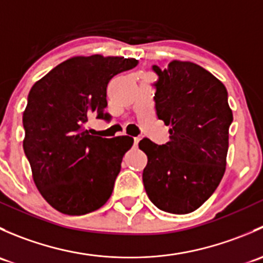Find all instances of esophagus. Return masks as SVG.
<instances>
[{"label": "esophagus", "mask_w": 263, "mask_h": 263, "mask_svg": "<svg viewBox=\"0 0 263 263\" xmlns=\"http://www.w3.org/2000/svg\"><path fill=\"white\" fill-rule=\"evenodd\" d=\"M140 140H141V139H140V137H135V139H134V145H135V146H137V145H139Z\"/></svg>", "instance_id": "obj_1"}]
</instances>
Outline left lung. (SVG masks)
I'll use <instances>...</instances> for the list:
<instances>
[{
  "label": "left lung",
  "mask_w": 263,
  "mask_h": 263,
  "mask_svg": "<svg viewBox=\"0 0 263 263\" xmlns=\"http://www.w3.org/2000/svg\"><path fill=\"white\" fill-rule=\"evenodd\" d=\"M153 71L158 75L156 115L169 126V141H140L147 155L142 182L158 209L192 213L224 176L233 122L228 91L213 73L192 62L172 61L164 70L154 65Z\"/></svg>",
  "instance_id": "obj_1"
}]
</instances>
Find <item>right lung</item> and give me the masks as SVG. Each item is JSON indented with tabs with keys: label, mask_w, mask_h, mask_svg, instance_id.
I'll return each mask as SVG.
<instances>
[{
	"label": "right lung",
	"mask_w": 263,
	"mask_h": 263,
	"mask_svg": "<svg viewBox=\"0 0 263 263\" xmlns=\"http://www.w3.org/2000/svg\"><path fill=\"white\" fill-rule=\"evenodd\" d=\"M136 65L134 58L72 57L30 89L23 115L24 153L36 188L60 213L89 214L112 195L134 139L92 136L84 123L91 116L110 119L104 112L108 82Z\"/></svg>",
	"instance_id": "right-lung-1"
}]
</instances>
